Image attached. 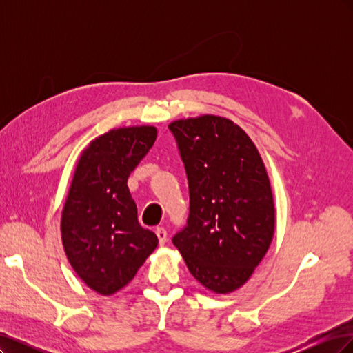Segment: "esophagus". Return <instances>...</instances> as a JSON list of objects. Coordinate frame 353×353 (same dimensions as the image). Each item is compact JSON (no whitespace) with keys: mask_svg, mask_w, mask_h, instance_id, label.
<instances>
[{"mask_svg":"<svg viewBox=\"0 0 353 353\" xmlns=\"http://www.w3.org/2000/svg\"><path fill=\"white\" fill-rule=\"evenodd\" d=\"M156 236H157L160 244H165V243L168 241V232H166V230L162 228V227L156 228Z\"/></svg>","mask_w":353,"mask_h":353,"instance_id":"obj_1","label":"esophagus"}]
</instances>
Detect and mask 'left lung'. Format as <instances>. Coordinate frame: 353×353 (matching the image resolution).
<instances>
[{
    "label": "left lung",
    "mask_w": 353,
    "mask_h": 353,
    "mask_svg": "<svg viewBox=\"0 0 353 353\" xmlns=\"http://www.w3.org/2000/svg\"><path fill=\"white\" fill-rule=\"evenodd\" d=\"M190 190L187 225L172 243L191 275L215 293L237 290L268 252L275 228L270 178L258 148L221 116L169 125Z\"/></svg>",
    "instance_id": "obj_1"
}]
</instances>
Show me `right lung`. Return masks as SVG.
Segmentation results:
<instances>
[{
    "label": "right lung",
    "instance_id": "obj_1",
    "mask_svg": "<svg viewBox=\"0 0 353 353\" xmlns=\"http://www.w3.org/2000/svg\"><path fill=\"white\" fill-rule=\"evenodd\" d=\"M154 126L119 128L85 148L61 213V240L81 280L109 296L130 283L157 236L140 225L128 178L156 141Z\"/></svg>",
    "mask_w": 353,
    "mask_h": 353
}]
</instances>
